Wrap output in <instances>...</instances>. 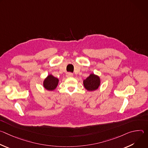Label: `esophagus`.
Masks as SVG:
<instances>
[{
	"label": "esophagus",
	"mask_w": 148,
	"mask_h": 148,
	"mask_svg": "<svg viewBox=\"0 0 148 148\" xmlns=\"http://www.w3.org/2000/svg\"><path fill=\"white\" fill-rule=\"evenodd\" d=\"M66 77H73V74H72L71 73H67L66 74Z\"/></svg>",
	"instance_id": "obj_1"
}]
</instances>
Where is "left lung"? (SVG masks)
<instances>
[{
    "instance_id": "obj_1",
    "label": "left lung",
    "mask_w": 148,
    "mask_h": 148,
    "mask_svg": "<svg viewBox=\"0 0 148 148\" xmlns=\"http://www.w3.org/2000/svg\"><path fill=\"white\" fill-rule=\"evenodd\" d=\"M100 78L94 74H91L86 79L83 81L84 87L88 91H92L97 90L100 86Z\"/></svg>"
}]
</instances>
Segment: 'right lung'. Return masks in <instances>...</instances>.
I'll return each instance as SVG.
<instances>
[{
	"label": "right lung",
	"instance_id": "right-lung-1",
	"mask_svg": "<svg viewBox=\"0 0 148 148\" xmlns=\"http://www.w3.org/2000/svg\"><path fill=\"white\" fill-rule=\"evenodd\" d=\"M58 81L59 79L57 78L50 74L43 81V87L47 90L53 91L57 88Z\"/></svg>",
	"mask_w": 148,
	"mask_h": 148
}]
</instances>
